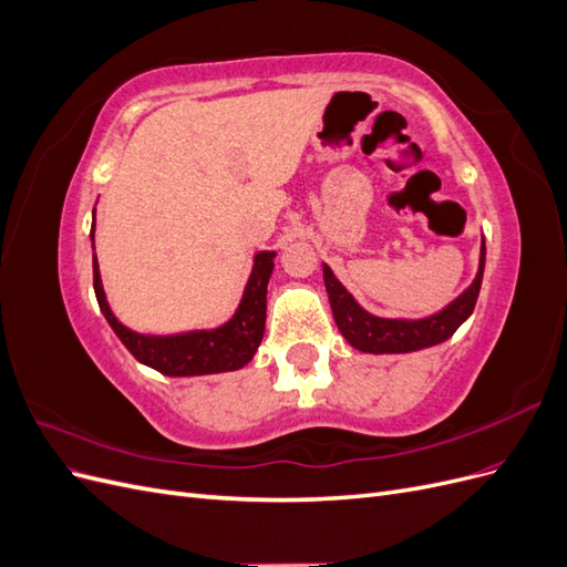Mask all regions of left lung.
<instances>
[{
	"instance_id": "left-lung-1",
	"label": "left lung",
	"mask_w": 567,
	"mask_h": 567,
	"mask_svg": "<svg viewBox=\"0 0 567 567\" xmlns=\"http://www.w3.org/2000/svg\"><path fill=\"white\" fill-rule=\"evenodd\" d=\"M483 271H485V241H483V252H480L477 277L468 286L466 293H461L450 307H444L442 312L419 321L381 319V317L369 315L354 302V298L348 293L346 286L333 277V271L326 265H323V284H326V293H329V300H331V310H333L338 329L352 348H357L359 352H371V354H398V352H416L423 348H433L437 342L452 338L458 326L475 310L480 284H483Z\"/></svg>"
}]
</instances>
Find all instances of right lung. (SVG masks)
I'll return each instance as SVG.
<instances>
[{
    "instance_id": "1",
    "label": "right lung",
    "mask_w": 567,
    "mask_h": 567,
    "mask_svg": "<svg viewBox=\"0 0 567 567\" xmlns=\"http://www.w3.org/2000/svg\"><path fill=\"white\" fill-rule=\"evenodd\" d=\"M94 236V227H92ZM274 269V252H257L255 267L246 286L241 305L231 321L219 326L215 331H196L182 336H142L130 331L127 326L120 323L104 296L101 286L99 265L94 255V293L99 300L101 312L115 336L123 340V346L140 359L142 364L156 369L165 375H203V373H221L236 371L246 367L255 350L260 348L265 336L267 319V281Z\"/></svg>"
}]
</instances>
